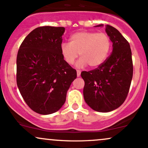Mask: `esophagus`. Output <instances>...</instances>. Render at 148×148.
<instances>
[{
    "mask_svg": "<svg viewBox=\"0 0 148 148\" xmlns=\"http://www.w3.org/2000/svg\"><path fill=\"white\" fill-rule=\"evenodd\" d=\"M76 73H77V76L79 77V76H80V75H81V71L77 70L76 71Z\"/></svg>",
    "mask_w": 148,
    "mask_h": 148,
    "instance_id": "obj_1",
    "label": "esophagus"
}]
</instances>
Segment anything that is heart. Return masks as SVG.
<instances>
[{
  "label": "heart",
  "mask_w": 148,
  "mask_h": 148,
  "mask_svg": "<svg viewBox=\"0 0 148 148\" xmlns=\"http://www.w3.org/2000/svg\"><path fill=\"white\" fill-rule=\"evenodd\" d=\"M111 47V40L107 34L81 31L71 35L69 43L61 44L60 51L67 64H74L79 55L81 58L76 63L78 67L88 64L90 67H97L106 60Z\"/></svg>",
  "instance_id": "1"
}]
</instances>
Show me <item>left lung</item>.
<instances>
[{
	"label": "left lung",
	"instance_id": "1",
	"mask_svg": "<svg viewBox=\"0 0 148 148\" xmlns=\"http://www.w3.org/2000/svg\"><path fill=\"white\" fill-rule=\"evenodd\" d=\"M103 26L102 24L96 27ZM106 32L113 42V51L103 64L81 72L84 80V99L95 111L109 112L126 99L133 76L130 45L116 28L106 25Z\"/></svg>",
	"mask_w": 148,
	"mask_h": 148
}]
</instances>
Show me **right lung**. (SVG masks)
<instances>
[{"instance_id": "1", "label": "right lung", "mask_w": 148, "mask_h": 148, "mask_svg": "<svg viewBox=\"0 0 148 148\" xmlns=\"http://www.w3.org/2000/svg\"><path fill=\"white\" fill-rule=\"evenodd\" d=\"M64 27L41 26L25 37L16 57V84L28 106L39 114L58 111L76 78L60 51Z\"/></svg>"}]
</instances>
